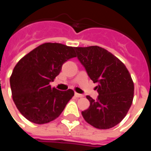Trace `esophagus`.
Here are the masks:
<instances>
[{"mask_svg":"<svg viewBox=\"0 0 151 151\" xmlns=\"http://www.w3.org/2000/svg\"><path fill=\"white\" fill-rule=\"evenodd\" d=\"M74 95L77 98H82V97H83V95H81V94H78V93H75Z\"/></svg>","mask_w":151,"mask_h":151,"instance_id":"esophagus-1","label":"esophagus"}]
</instances>
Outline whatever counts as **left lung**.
Here are the masks:
<instances>
[{
  "label": "left lung",
  "instance_id": "obj_1",
  "mask_svg": "<svg viewBox=\"0 0 151 151\" xmlns=\"http://www.w3.org/2000/svg\"><path fill=\"white\" fill-rule=\"evenodd\" d=\"M75 50L90 78L98 84V99L86 96L90 107L82 111V116L96 129H111L123 120L132 105L133 79L124 63L108 50L99 46L78 47Z\"/></svg>",
  "mask_w": 151,
  "mask_h": 151
}]
</instances>
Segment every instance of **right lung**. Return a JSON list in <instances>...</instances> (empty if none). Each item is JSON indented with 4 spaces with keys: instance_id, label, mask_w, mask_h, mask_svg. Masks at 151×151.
<instances>
[{
    "instance_id": "add662e5",
    "label": "right lung",
    "mask_w": 151,
    "mask_h": 151,
    "mask_svg": "<svg viewBox=\"0 0 151 151\" xmlns=\"http://www.w3.org/2000/svg\"><path fill=\"white\" fill-rule=\"evenodd\" d=\"M74 49L61 43H43L15 65L9 79L13 100L32 123L43 124L56 119L74 95L71 89L60 91L50 85L63 64L75 57Z\"/></svg>"
}]
</instances>
